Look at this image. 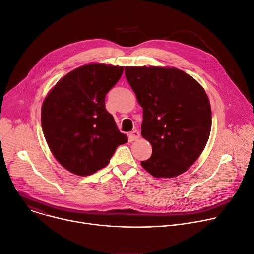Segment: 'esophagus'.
I'll return each instance as SVG.
<instances>
[{
	"label": "esophagus",
	"instance_id": "34e87169",
	"mask_svg": "<svg viewBox=\"0 0 254 254\" xmlns=\"http://www.w3.org/2000/svg\"><path fill=\"white\" fill-rule=\"evenodd\" d=\"M129 138H130V141H136L140 138V133L138 130H133L132 132H130L129 134Z\"/></svg>",
	"mask_w": 254,
	"mask_h": 254
}]
</instances>
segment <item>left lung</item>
I'll return each instance as SVG.
<instances>
[{
    "label": "left lung",
    "instance_id": "1",
    "mask_svg": "<svg viewBox=\"0 0 254 254\" xmlns=\"http://www.w3.org/2000/svg\"><path fill=\"white\" fill-rule=\"evenodd\" d=\"M125 75L143 108L141 135L152 146L142 167L154 178L184 174L202 154L211 132L204 88L176 67L126 66Z\"/></svg>",
    "mask_w": 254,
    "mask_h": 254
}]
</instances>
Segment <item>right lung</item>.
<instances>
[{
	"label": "right lung",
	"instance_id": "obj_1",
	"mask_svg": "<svg viewBox=\"0 0 254 254\" xmlns=\"http://www.w3.org/2000/svg\"><path fill=\"white\" fill-rule=\"evenodd\" d=\"M124 66L92 63L64 77L48 92L41 125L48 147L65 170L79 177L105 167L116 148L128 142L105 97L120 79Z\"/></svg>",
	"mask_w": 254,
	"mask_h": 254
}]
</instances>
